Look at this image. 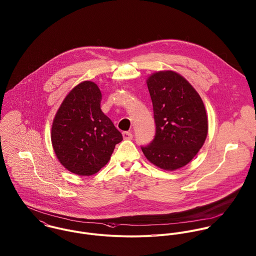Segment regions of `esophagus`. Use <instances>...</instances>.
<instances>
[{
  "mask_svg": "<svg viewBox=\"0 0 256 256\" xmlns=\"http://www.w3.org/2000/svg\"><path fill=\"white\" fill-rule=\"evenodd\" d=\"M122 136L124 140H132V134L130 132H124Z\"/></svg>",
  "mask_w": 256,
  "mask_h": 256,
  "instance_id": "1",
  "label": "esophagus"
}]
</instances>
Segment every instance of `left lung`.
<instances>
[{
    "instance_id": "8db88e82",
    "label": "left lung",
    "mask_w": 256,
    "mask_h": 256,
    "mask_svg": "<svg viewBox=\"0 0 256 256\" xmlns=\"http://www.w3.org/2000/svg\"><path fill=\"white\" fill-rule=\"evenodd\" d=\"M146 83L156 130L154 140L142 150L161 169H179L204 144L208 134L204 102L192 85L174 71L154 73Z\"/></svg>"
}]
</instances>
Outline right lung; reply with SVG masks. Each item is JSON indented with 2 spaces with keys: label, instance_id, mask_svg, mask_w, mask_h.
Here are the masks:
<instances>
[{
  "label": "right lung",
  "instance_id": "1",
  "mask_svg": "<svg viewBox=\"0 0 256 256\" xmlns=\"http://www.w3.org/2000/svg\"><path fill=\"white\" fill-rule=\"evenodd\" d=\"M102 94L91 81L74 87L53 120L52 142L59 162L70 172L89 176L104 167L122 134L101 110Z\"/></svg>",
  "mask_w": 256,
  "mask_h": 256
}]
</instances>
